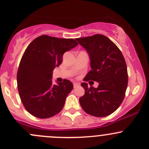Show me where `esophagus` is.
Listing matches in <instances>:
<instances>
[{
  "label": "esophagus",
  "instance_id": "1",
  "mask_svg": "<svg viewBox=\"0 0 149 149\" xmlns=\"http://www.w3.org/2000/svg\"><path fill=\"white\" fill-rule=\"evenodd\" d=\"M79 85H80V84L77 83V82H75V83H73V87H74V88H76V87L79 86Z\"/></svg>",
  "mask_w": 149,
  "mask_h": 149
}]
</instances>
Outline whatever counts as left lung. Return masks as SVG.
Returning <instances> with one entry per match:
<instances>
[{"instance_id": "left-lung-1", "label": "left lung", "mask_w": 149, "mask_h": 149, "mask_svg": "<svg viewBox=\"0 0 149 149\" xmlns=\"http://www.w3.org/2000/svg\"><path fill=\"white\" fill-rule=\"evenodd\" d=\"M89 55L91 70L84 79L85 94L79 103L87 114L106 117L113 113L124 100L128 82L125 61L118 46L102 34L76 38ZM97 81V88L88 87L87 81Z\"/></svg>"}]
</instances>
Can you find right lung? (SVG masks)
I'll list each match as a JSON object with an SVG mask.
<instances>
[{
    "label": "right lung",
    "mask_w": 149,
    "mask_h": 149,
    "mask_svg": "<svg viewBox=\"0 0 149 149\" xmlns=\"http://www.w3.org/2000/svg\"><path fill=\"white\" fill-rule=\"evenodd\" d=\"M73 39L41 35L24 52L17 72V87L24 107L31 115L45 119L59 113L73 89L70 81L52 85V70L67 51L78 45Z\"/></svg>",
    "instance_id": "1"
}]
</instances>
